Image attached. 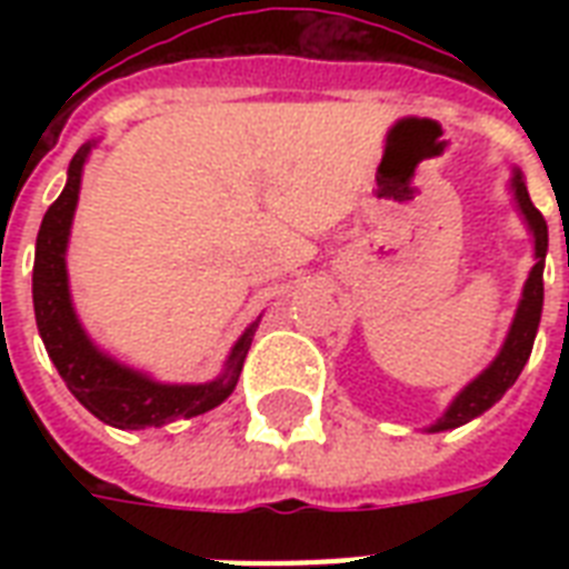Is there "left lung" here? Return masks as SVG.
Returning a JSON list of instances; mask_svg holds the SVG:
<instances>
[{"instance_id":"8db88e82","label":"left lung","mask_w":569,"mask_h":569,"mask_svg":"<svg viewBox=\"0 0 569 569\" xmlns=\"http://www.w3.org/2000/svg\"><path fill=\"white\" fill-rule=\"evenodd\" d=\"M508 189H511L517 212L522 214V223L529 227L531 241H535V266H531L529 277H526V283H522L520 303H517V312H513L511 328H508V337H505L499 355L490 360V366H487L485 372L476 375L467 387L460 389L458 396L451 398L440 419L425 428L428 433L451 431V428H460V425L472 422V419H478L485 410H490V407L513 387V380L520 378L522 366L529 363L531 348H535V337H538L540 328V312H543V266H547L549 230L547 221H543V214H540L538 209H535V203H531L520 168H513L511 171V186H508Z\"/></svg>"}]
</instances>
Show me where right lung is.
<instances>
[{"label": "right lung", "instance_id": "obj_1", "mask_svg": "<svg viewBox=\"0 0 569 569\" xmlns=\"http://www.w3.org/2000/svg\"><path fill=\"white\" fill-rule=\"evenodd\" d=\"M97 141H88L76 150L67 168L64 191L47 209L40 221L38 244H34V271H31V301H34V321L40 339L47 346L49 360L56 363L58 375L64 378L67 389L76 401L91 410L100 422L138 431V428H162L177 419H191L212 410L230 398L239 383L241 366L250 351L259 319L250 321L244 333L236 339L230 355L223 360L218 378L206 383H164L153 375L120 363L106 355L82 328L76 316L70 277H67V244L73 230L76 203L82 189V173L88 156Z\"/></svg>", "mask_w": 569, "mask_h": 569}]
</instances>
